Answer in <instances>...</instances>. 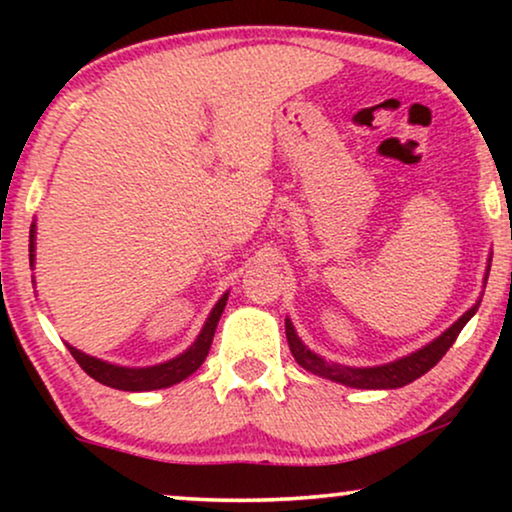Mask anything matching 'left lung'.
I'll use <instances>...</instances> for the list:
<instances>
[{
    "instance_id": "left-lung-1",
    "label": "left lung",
    "mask_w": 512,
    "mask_h": 512,
    "mask_svg": "<svg viewBox=\"0 0 512 512\" xmlns=\"http://www.w3.org/2000/svg\"><path fill=\"white\" fill-rule=\"evenodd\" d=\"M489 268H492V258H489L487 263V275H489ZM487 275H485V284H487ZM480 303L482 298L475 300L471 310L461 314V317L454 321L445 333H440L436 340L429 342V345H424L422 349H417V352L401 356V359L391 363H382V366L352 368V366H340V363L321 359L319 354H314L312 349L298 338L296 328H293L289 317H286V340H289L293 359H296L298 366H303L307 373L324 377V380L345 384V387H352V389H398V387H405V384L415 382L417 377H422L424 373H429V370L443 359L447 349H450L454 345V340H457L461 328H464L468 321H471L473 314L478 312Z\"/></svg>"
}]
</instances>
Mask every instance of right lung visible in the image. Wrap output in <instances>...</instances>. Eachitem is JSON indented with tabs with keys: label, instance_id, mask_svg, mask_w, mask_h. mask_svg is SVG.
<instances>
[{
	"label": "right lung",
	"instance_id": "right-lung-1",
	"mask_svg": "<svg viewBox=\"0 0 512 512\" xmlns=\"http://www.w3.org/2000/svg\"><path fill=\"white\" fill-rule=\"evenodd\" d=\"M34 237H37V223H32L30 228V265L34 268ZM228 300V291L219 298V303L212 307L209 317L202 326V331L191 347L186 352H181L174 359L165 361V363H156V366H146V368H128V366H118V363H109L102 359H95L81 349H76L72 345L69 352L76 359V363L86 370V373L97 380L100 384H107L111 389H121V391H153V389H165L172 387L181 380H186L188 375H193L195 370L202 366V361L207 359L209 347H212L214 340V331L216 324H219L223 307H226Z\"/></svg>",
	"mask_w": 512,
	"mask_h": 512
}]
</instances>
